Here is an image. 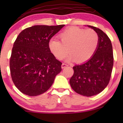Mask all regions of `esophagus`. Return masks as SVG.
Segmentation results:
<instances>
[{
    "instance_id": "obj_1",
    "label": "esophagus",
    "mask_w": 123,
    "mask_h": 123,
    "mask_svg": "<svg viewBox=\"0 0 123 123\" xmlns=\"http://www.w3.org/2000/svg\"><path fill=\"white\" fill-rule=\"evenodd\" d=\"M68 65L67 64L63 63L62 64V69H64V68H65V67H68Z\"/></svg>"
}]
</instances>
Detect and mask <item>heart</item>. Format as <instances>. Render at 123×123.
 Instances as JSON below:
<instances>
[{"mask_svg":"<svg viewBox=\"0 0 123 123\" xmlns=\"http://www.w3.org/2000/svg\"><path fill=\"white\" fill-rule=\"evenodd\" d=\"M59 37L61 41L51 39L49 42L51 53L58 59L62 60L69 51L71 54L67 60L76 59L79 63L86 62L93 56L99 42L98 35L95 30L77 27L65 30Z\"/></svg>","mask_w":123,"mask_h":123,"instance_id":"heart-1","label":"heart"}]
</instances>
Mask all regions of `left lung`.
Listing matches in <instances>:
<instances>
[{"mask_svg":"<svg viewBox=\"0 0 123 123\" xmlns=\"http://www.w3.org/2000/svg\"><path fill=\"white\" fill-rule=\"evenodd\" d=\"M96 32L99 42L95 54L86 63L73 67L74 74L70 85L77 93L90 97L105 89L110 81L114 57L111 40L101 30L88 26Z\"/></svg>","mask_w":123,"mask_h":123,"instance_id":"obj_1","label":"left lung"}]
</instances>
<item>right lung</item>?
Wrapping results in <instances>:
<instances>
[{"label":"right lung","instance_id":"add662e5","mask_svg":"<svg viewBox=\"0 0 123 123\" xmlns=\"http://www.w3.org/2000/svg\"><path fill=\"white\" fill-rule=\"evenodd\" d=\"M64 26L36 25L18 35L9 66L13 83L22 93L30 96L44 93L61 72L62 63L51 53L49 42Z\"/></svg>","mask_w":123,"mask_h":123}]
</instances>
